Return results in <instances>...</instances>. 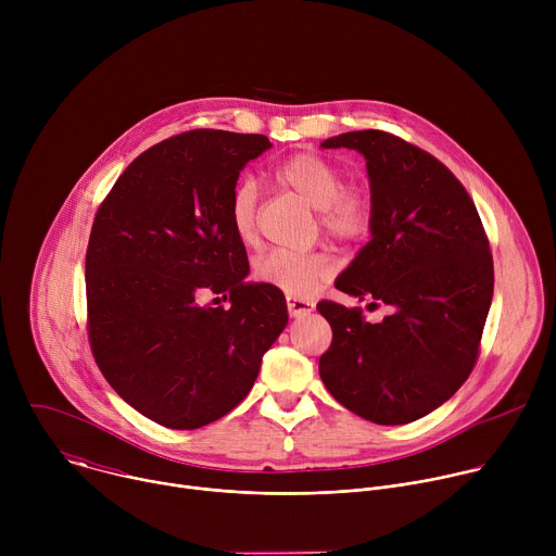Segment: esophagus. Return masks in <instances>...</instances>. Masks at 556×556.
Here are the masks:
<instances>
[{"label":"esophagus","mask_w":556,"mask_h":556,"mask_svg":"<svg viewBox=\"0 0 556 556\" xmlns=\"http://www.w3.org/2000/svg\"><path fill=\"white\" fill-rule=\"evenodd\" d=\"M286 303H288V314L290 316H305L312 312L314 303L307 301V299H299V296H286Z\"/></svg>","instance_id":"34e87169"}]
</instances>
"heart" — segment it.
Returning a JSON list of instances; mask_svg holds the SVG:
<instances>
[{
	"instance_id": "obj_1",
	"label": "heart",
	"mask_w": 556,
	"mask_h": 556,
	"mask_svg": "<svg viewBox=\"0 0 556 556\" xmlns=\"http://www.w3.org/2000/svg\"><path fill=\"white\" fill-rule=\"evenodd\" d=\"M277 180L319 208L321 228L339 242H361L374 226L376 200L367 182H343V169L321 153L303 151L290 155L277 172ZM260 191L253 178H242L228 198V222L237 240L251 247L257 242ZM334 264L328 253L270 251L255 264L260 281L290 296H307L330 279Z\"/></svg>"
}]
</instances>
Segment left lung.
Wrapping results in <instances>:
<instances>
[{"instance_id":"8db88e82","label":"left lung","mask_w":556,"mask_h":556,"mask_svg":"<svg viewBox=\"0 0 556 556\" xmlns=\"http://www.w3.org/2000/svg\"><path fill=\"white\" fill-rule=\"evenodd\" d=\"M321 147L361 151L376 200L371 240L337 288L391 314L369 324L361 307L316 305L332 326L319 374L356 416L407 425L446 403L478 363L495 283L489 237L464 185L429 151L380 129Z\"/></svg>"}]
</instances>
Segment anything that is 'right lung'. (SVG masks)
<instances>
[{"label":"right lung","instance_id":"right-lung-1","mask_svg":"<svg viewBox=\"0 0 556 556\" xmlns=\"http://www.w3.org/2000/svg\"><path fill=\"white\" fill-rule=\"evenodd\" d=\"M270 147L262 134L172 136L142 151L97 211L90 348L121 399L163 427L200 429L240 405L288 324L283 292L247 281L228 222L240 172ZM204 291L229 307L200 306Z\"/></svg>","mask_w":556,"mask_h":556}]
</instances>
